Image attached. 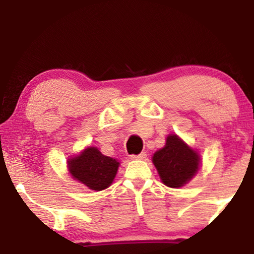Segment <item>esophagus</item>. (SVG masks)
Returning <instances> with one entry per match:
<instances>
[{"label":"esophagus","mask_w":254,"mask_h":254,"mask_svg":"<svg viewBox=\"0 0 254 254\" xmlns=\"http://www.w3.org/2000/svg\"><path fill=\"white\" fill-rule=\"evenodd\" d=\"M145 156H147V154L143 151V153L138 154V155H131V159L132 160H143V159H145Z\"/></svg>","instance_id":"1"}]
</instances>
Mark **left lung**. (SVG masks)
<instances>
[{"label":"left lung","instance_id":"8db88e82","mask_svg":"<svg viewBox=\"0 0 254 254\" xmlns=\"http://www.w3.org/2000/svg\"><path fill=\"white\" fill-rule=\"evenodd\" d=\"M153 164L162 183L178 189L194 177L199 170L200 157L177 135H168L165 147L153 155Z\"/></svg>","mask_w":254,"mask_h":254}]
</instances>
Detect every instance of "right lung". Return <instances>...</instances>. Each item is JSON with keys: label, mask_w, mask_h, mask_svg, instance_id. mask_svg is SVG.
Returning <instances> with one entry per match:
<instances>
[{"label": "right lung", "mask_w": 254, "mask_h": 254, "mask_svg": "<svg viewBox=\"0 0 254 254\" xmlns=\"http://www.w3.org/2000/svg\"><path fill=\"white\" fill-rule=\"evenodd\" d=\"M119 162L101 154L97 147H88L78 155L68 160L69 173L90 190L101 191L112 184Z\"/></svg>", "instance_id": "right-lung-1"}]
</instances>
